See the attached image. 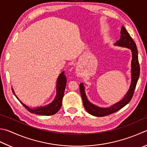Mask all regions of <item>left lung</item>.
I'll list each match as a JSON object with an SVG mask.
<instances>
[{"instance_id": "left-lung-1", "label": "left lung", "mask_w": 147, "mask_h": 147, "mask_svg": "<svg viewBox=\"0 0 147 147\" xmlns=\"http://www.w3.org/2000/svg\"><path fill=\"white\" fill-rule=\"evenodd\" d=\"M115 45L118 46L129 48L131 50L132 55L131 63V84H130L129 90H128L127 94L125 95L124 98L121 100H120L119 102L114 104L113 105L108 108L99 107L93 105L92 103H90L85 95L84 84H83V83L80 84V90L83 104H84V107L86 109L87 113L92 116L102 117L116 113L126 105L128 103H129V101L132 99L133 94H134V90L140 73V67L138 61V53L136 43L124 26L121 27L120 38L119 40L116 42Z\"/></svg>"}]
</instances>
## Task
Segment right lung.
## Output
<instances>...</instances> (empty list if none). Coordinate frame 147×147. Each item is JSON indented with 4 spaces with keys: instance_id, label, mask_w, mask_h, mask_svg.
<instances>
[{
    "instance_id": "obj_1",
    "label": "right lung",
    "mask_w": 147,
    "mask_h": 147,
    "mask_svg": "<svg viewBox=\"0 0 147 147\" xmlns=\"http://www.w3.org/2000/svg\"><path fill=\"white\" fill-rule=\"evenodd\" d=\"M67 79L66 76L64 74V71L61 73V74L58 76L57 82V95L56 97L51 103H49V105L44 107H40L31 109L28 107L27 105L24 104L22 101L18 99L17 95L15 94L14 90L12 88L13 93L15 96V97L20 101L21 104L27 109L28 111L30 112L31 113L38 114V115H43V116H51L57 113L60 110L62 104V98L64 94V91L66 86Z\"/></svg>"
}]
</instances>
